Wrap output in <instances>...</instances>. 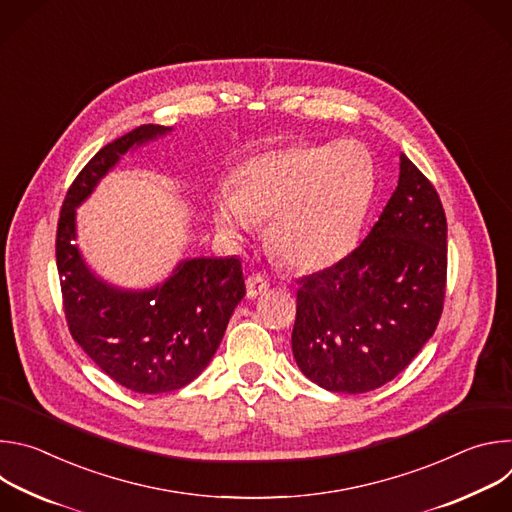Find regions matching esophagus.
<instances>
[{
	"label": "esophagus",
	"instance_id": "obj_1",
	"mask_svg": "<svg viewBox=\"0 0 512 512\" xmlns=\"http://www.w3.org/2000/svg\"><path fill=\"white\" fill-rule=\"evenodd\" d=\"M269 289V279L261 273H253L247 277V296L249 298H257L263 296L265 291Z\"/></svg>",
	"mask_w": 512,
	"mask_h": 512
}]
</instances>
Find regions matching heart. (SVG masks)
<instances>
[{"label": "heart", "mask_w": 512, "mask_h": 512, "mask_svg": "<svg viewBox=\"0 0 512 512\" xmlns=\"http://www.w3.org/2000/svg\"><path fill=\"white\" fill-rule=\"evenodd\" d=\"M212 198V221L241 243L269 223L267 243L291 269L318 271L354 245L375 192V170L358 143L291 145L239 166Z\"/></svg>", "instance_id": "obj_1"}]
</instances>
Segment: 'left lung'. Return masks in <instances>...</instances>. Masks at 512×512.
<instances>
[{
	"mask_svg": "<svg viewBox=\"0 0 512 512\" xmlns=\"http://www.w3.org/2000/svg\"><path fill=\"white\" fill-rule=\"evenodd\" d=\"M448 275L440 194L401 154L399 184L352 253L300 281L291 350L326 391L367 393L393 381L433 336Z\"/></svg>",
	"mask_w": 512,
	"mask_h": 512,
	"instance_id": "obj_1",
	"label": "left lung"
}]
</instances>
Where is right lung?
<instances>
[{"label":"right lung","mask_w":512,"mask_h":512,"mask_svg":"<svg viewBox=\"0 0 512 512\" xmlns=\"http://www.w3.org/2000/svg\"><path fill=\"white\" fill-rule=\"evenodd\" d=\"M172 131L139 125L101 148L70 184L56 229V267L70 336L97 367L129 391L156 395L192 383L214 356L245 296L239 257L182 261L154 289L127 291L101 281L75 241V208L135 145Z\"/></svg>","instance_id":"1"}]
</instances>
